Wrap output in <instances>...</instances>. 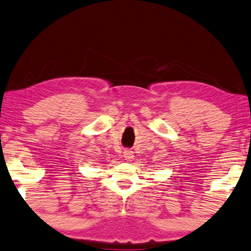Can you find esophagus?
Returning <instances> with one entry per match:
<instances>
[{
  "instance_id": "1",
  "label": "esophagus",
  "mask_w": 251,
  "mask_h": 251,
  "mask_svg": "<svg viewBox=\"0 0 251 251\" xmlns=\"http://www.w3.org/2000/svg\"><path fill=\"white\" fill-rule=\"evenodd\" d=\"M123 158H125L126 161H132L134 158V153L131 150H126L125 152H123Z\"/></svg>"
}]
</instances>
